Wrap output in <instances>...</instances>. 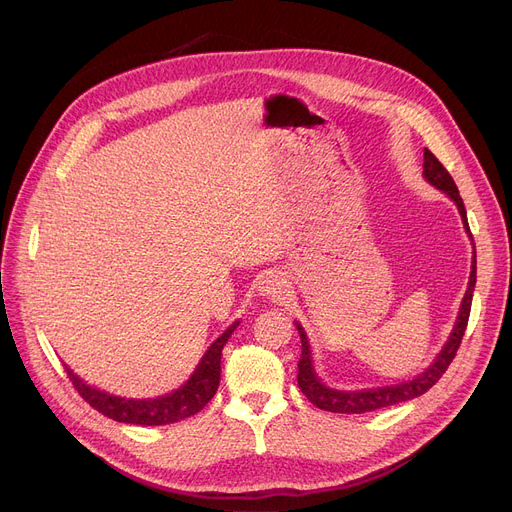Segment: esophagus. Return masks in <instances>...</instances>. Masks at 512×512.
Segmentation results:
<instances>
[{
	"mask_svg": "<svg viewBox=\"0 0 512 512\" xmlns=\"http://www.w3.org/2000/svg\"><path fill=\"white\" fill-rule=\"evenodd\" d=\"M258 285H260L258 287L260 294L266 296V298H271V300H281V296L285 294V289H287V281L279 273H266L260 279Z\"/></svg>",
	"mask_w": 512,
	"mask_h": 512,
	"instance_id": "obj_1",
	"label": "esophagus"
}]
</instances>
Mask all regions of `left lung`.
Returning a JSON list of instances; mask_svg holds the SVG:
<instances>
[{"instance_id":"1","label":"left lung","mask_w":512,"mask_h":512,"mask_svg":"<svg viewBox=\"0 0 512 512\" xmlns=\"http://www.w3.org/2000/svg\"><path fill=\"white\" fill-rule=\"evenodd\" d=\"M425 162H423V175L425 179L437 187L442 189L446 196L458 206V212L462 216V225H465L471 241V229H469V221H467V210L465 204H462V198L458 193V187L454 183V179L450 177L448 170L444 168V164L437 160L427 148L423 154ZM475 248V243H473ZM475 281H477V256L473 252V262H471V277H469V287L467 294L462 298L460 310H458V319L454 323V329L448 337V342L444 344L442 352L437 354V358L429 364V369H425L419 377L398 383V385H385V387H373V389H358V392H339V389L327 387L319 375H316L314 367H312V354H310V344L306 331L302 329L300 323H296L300 339H302V356L298 362V385L302 389V394L321 410H329V412H344V415H360V412H371L377 408H385V406H394L412 398L423 396L427 389H431L440 377L448 371L450 362L456 356V350L462 342V335H465L467 323H469V312H471V302H473V289H475Z\"/></svg>"}]
</instances>
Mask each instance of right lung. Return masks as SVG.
<instances>
[{
	"mask_svg": "<svg viewBox=\"0 0 512 512\" xmlns=\"http://www.w3.org/2000/svg\"><path fill=\"white\" fill-rule=\"evenodd\" d=\"M237 325L239 323H233L208 348L202 362L198 364V369L193 371V375L187 379L185 385H181L177 392L160 396V398L129 400V398L110 396L102 392V389H95L83 383V379H79L75 373H72L66 364H64V371L72 381V385H75L77 392L81 394V398L108 419H114L118 423H129V425L177 423L191 415H196V412H200L214 398L218 383H221L223 348L227 344V339L231 337V333L237 329Z\"/></svg>",
	"mask_w": 512,
	"mask_h": 512,
	"instance_id": "right-lung-1",
	"label": "right lung"
}]
</instances>
